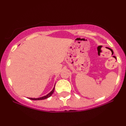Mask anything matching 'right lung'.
Wrapping results in <instances>:
<instances>
[{"mask_svg": "<svg viewBox=\"0 0 126 126\" xmlns=\"http://www.w3.org/2000/svg\"><path fill=\"white\" fill-rule=\"evenodd\" d=\"M54 88H55V85L54 88H53V90L51 91L49 93L47 94H46V96H42V97H38V98H31V97H29V99H30V100H44V99H47V98L50 97L51 96V94H53V92H54Z\"/></svg>", "mask_w": 126, "mask_h": 126, "instance_id": "add662e5", "label": "right lung"}]
</instances>
